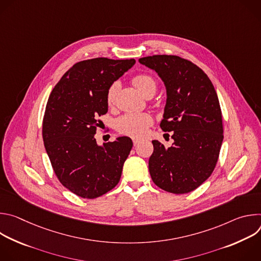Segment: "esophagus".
<instances>
[{"label": "esophagus", "mask_w": 261, "mask_h": 261, "mask_svg": "<svg viewBox=\"0 0 261 261\" xmlns=\"http://www.w3.org/2000/svg\"><path fill=\"white\" fill-rule=\"evenodd\" d=\"M139 142H140V139H138V138H134L133 139V144L134 145H137Z\"/></svg>", "instance_id": "obj_1"}]
</instances>
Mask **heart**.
Wrapping results in <instances>:
<instances>
[{
  "instance_id": "1",
  "label": "heart",
  "mask_w": 261,
  "mask_h": 261,
  "mask_svg": "<svg viewBox=\"0 0 261 261\" xmlns=\"http://www.w3.org/2000/svg\"><path fill=\"white\" fill-rule=\"evenodd\" d=\"M132 84L134 87L140 92L143 96L148 93H154L157 89V84L155 80L147 75V74H139L132 80ZM120 85L119 83H114L107 91L106 101L108 105L114 104L117 94L119 92ZM153 123V118L150 114L146 113H127L120 116L115 121L116 129L125 135L131 137H141L145 134L148 126Z\"/></svg>"
}]
</instances>
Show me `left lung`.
<instances>
[{"label": "left lung", "instance_id": "left-lung-1", "mask_svg": "<svg viewBox=\"0 0 261 261\" xmlns=\"http://www.w3.org/2000/svg\"><path fill=\"white\" fill-rule=\"evenodd\" d=\"M157 72L166 89L160 124L173 132L165 147L153 140L148 170L159 188L174 194L195 190L212 174L223 141L222 114L215 88L206 74L177 56L158 55L138 60Z\"/></svg>", "mask_w": 261, "mask_h": 261}]
</instances>
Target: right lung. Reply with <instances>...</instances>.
<instances>
[{
	"label": "right lung",
	"mask_w": 261,
	"mask_h": 261,
	"mask_svg": "<svg viewBox=\"0 0 261 261\" xmlns=\"http://www.w3.org/2000/svg\"><path fill=\"white\" fill-rule=\"evenodd\" d=\"M135 64L134 59L96 58L73 65L48 98L42 135L59 180L80 197L97 198L120 181L133 142L127 136L99 145L98 118L108 110L109 87Z\"/></svg>",
	"instance_id": "1"
}]
</instances>
